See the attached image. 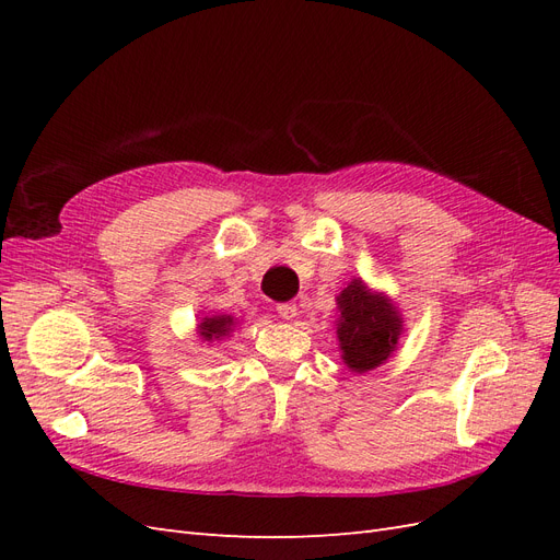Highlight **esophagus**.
I'll return each mask as SVG.
<instances>
[{
    "label": "esophagus",
    "instance_id": "obj_1",
    "mask_svg": "<svg viewBox=\"0 0 560 560\" xmlns=\"http://www.w3.org/2000/svg\"><path fill=\"white\" fill-rule=\"evenodd\" d=\"M278 313H280L282 319H294L299 308H296L294 301H287V303H278Z\"/></svg>",
    "mask_w": 560,
    "mask_h": 560
}]
</instances>
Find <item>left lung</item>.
Here are the masks:
<instances>
[{
	"label": "left lung",
	"mask_w": 560,
	"mask_h": 560,
	"mask_svg": "<svg viewBox=\"0 0 560 560\" xmlns=\"http://www.w3.org/2000/svg\"><path fill=\"white\" fill-rule=\"evenodd\" d=\"M338 311V346L341 360L350 371H371L387 362L397 350L399 334L404 329L397 306L381 292H371L369 287L354 278L346 290L336 296Z\"/></svg>",
	"instance_id": "8db88e82"
}]
</instances>
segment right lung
<instances>
[{"instance_id":"1","label":"right lung","mask_w":560,"mask_h":560,"mask_svg":"<svg viewBox=\"0 0 560 560\" xmlns=\"http://www.w3.org/2000/svg\"><path fill=\"white\" fill-rule=\"evenodd\" d=\"M235 327V319L231 315H212V317H202L200 325H198V336L202 341H219V338H224L233 331Z\"/></svg>"}]
</instances>
